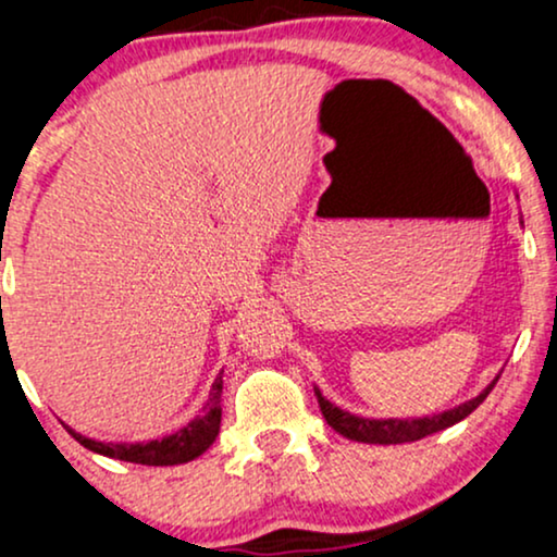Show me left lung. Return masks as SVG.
Returning a JSON list of instances; mask_svg holds the SVG:
<instances>
[{"mask_svg": "<svg viewBox=\"0 0 557 557\" xmlns=\"http://www.w3.org/2000/svg\"><path fill=\"white\" fill-rule=\"evenodd\" d=\"M495 381H498V376H495L491 384L482 388L478 397L465 401V405L454 407V410L431 414V418L425 414V418H410V420L360 418V414L339 410L337 405H332V401L326 399L317 386H313V392H317L321 414H324L326 423H330L339 435H345V438H350V441H358V444L388 446V444H407V441H420V438H425V435L446 431V428L457 425L459 420H465L467 414H470L472 410H478L482 401H485L487 394H491V388L495 386Z\"/></svg>", "mask_w": 557, "mask_h": 557, "instance_id": "left-lung-1", "label": "left lung"}]
</instances>
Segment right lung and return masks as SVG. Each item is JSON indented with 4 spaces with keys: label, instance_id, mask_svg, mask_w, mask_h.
I'll return each instance as SVG.
<instances>
[{
    "label": "right lung",
    "instance_id": "add662e5",
    "mask_svg": "<svg viewBox=\"0 0 557 557\" xmlns=\"http://www.w3.org/2000/svg\"><path fill=\"white\" fill-rule=\"evenodd\" d=\"M220 397H223V373H218L214 379L210 399H207L205 412L197 414L191 423L178 428L176 433L165 435V438L156 441H143V444H116V441H96L87 438V435L72 431L70 425L66 433L83 444L90 451L103 454L109 459L119 461H134V465H147V467H171V465H186V461L202 457L214 444L220 433V420H223V407H220Z\"/></svg>",
    "mask_w": 557,
    "mask_h": 557
}]
</instances>
